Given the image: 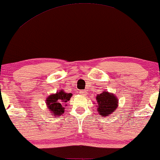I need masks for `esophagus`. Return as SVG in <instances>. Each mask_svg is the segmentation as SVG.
I'll use <instances>...</instances> for the list:
<instances>
[{
  "instance_id": "34e87169",
  "label": "esophagus",
  "mask_w": 160,
  "mask_h": 160,
  "mask_svg": "<svg viewBox=\"0 0 160 160\" xmlns=\"http://www.w3.org/2000/svg\"><path fill=\"white\" fill-rule=\"evenodd\" d=\"M79 93L81 95H83V96L87 95V91H80Z\"/></svg>"
}]
</instances>
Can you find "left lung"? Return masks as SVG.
Instances as JSON below:
<instances>
[{
    "mask_svg": "<svg viewBox=\"0 0 160 160\" xmlns=\"http://www.w3.org/2000/svg\"><path fill=\"white\" fill-rule=\"evenodd\" d=\"M97 112L102 117L112 114L118 106V99L113 93L103 91L97 96Z\"/></svg>",
    "mask_w": 160,
    "mask_h": 160,
    "instance_id": "left-lung-1",
    "label": "left lung"
}]
</instances>
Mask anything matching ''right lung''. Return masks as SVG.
Here are the masks:
<instances>
[{"label":"right lung","mask_w":160,"mask_h":160,"mask_svg":"<svg viewBox=\"0 0 160 160\" xmlns=\"http://www.w3.org/2000/svg\"><path fill=\"white\" fill-rule=\"evenodd\" d=\"M72 96V93H66L63 90L48 96L46 98V103L50 114L54 117H58L64 113V106H67L66 103L70 99Z\"/></svg>","instance_id":"1"}]
</instances>
